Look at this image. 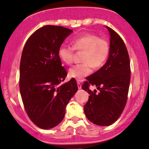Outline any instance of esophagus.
I'll list each match as a JSON object with an SVG mask.
<instances>
[{
  "label": "esophagus",
  "mask_w": 149,
  "mask_h": 149,
  "mask_svg": "<svg viewBox=\"0 0 149 149\" xmlns=\"http://www.w3.org/2000/svg\"><path fill=\"white\" fill-rule=\"evenodd\" d=\"M77 85H78V89H81V87H82V86H81V84H80V82H77Z\"/></svg>",
  "instance_id": "1"
}]
</instances>
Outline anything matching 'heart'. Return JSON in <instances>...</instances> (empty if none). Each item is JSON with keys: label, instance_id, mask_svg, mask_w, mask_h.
<instances>
[{"label": "heart", "instance_id": "1", "mask_svg": "<svg viewBox=\"0 0 149 149\" xmlns=\"http://www.w3.org/2000/svg\"><path fill=\"white\" fill-rule=\"evenodd\" d=\"M74 50L84 51L82 64H76L69 69V75L71 78L80 80L89 76L92 69H98L103 67L110 54V46L106 39L99 38L98 35L87 33L73 39L72 47L61 46L58 49L59 58L66 64L73 62Z\"/></svg>", "mask_w": 149, "mask_h": 149}]
</instances>
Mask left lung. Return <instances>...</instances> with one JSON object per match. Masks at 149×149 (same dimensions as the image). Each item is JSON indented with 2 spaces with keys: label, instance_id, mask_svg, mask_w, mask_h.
Returning <instances> with one entry per match:
<instances>
[{
  "label": "left lung",
  "instance_id": "left-lung-1",
  "mask_svg": "<svg viewBox=\"0 0 149 149\" xmlns=\"http://www.w3.org/2000/svg\"><path fill=\"white\" fill-rule=\"evenodd\" d=\"M110 36V50L106 63L96 72L87 77L82 89L88 92L84 106L85 115L98 126H107L119 119L128 99L130 80V60L121 37L106 26ZM91 85L99 90L92 91Z\"/></svg>",
  "mask_w": 149,
  "mask_h": 149
}]
</instances>
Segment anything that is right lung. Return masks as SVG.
<instances>
[{
	"label": "right lung",
	"instance_id": "1",
	"mask_svg": "<svg viewBox=\"0 0 149 149\" xmlns=\"http://www.w3.org/2000/svg\"><path fill=\"white\" fill-rule=\"evenodd\" d=\"M73 30L44 26L28 39L20 62L19 88L30 119L42 129L54 128L62 121L66 106L78 91L75 78L62 84L67 76L58 49Z\"/></svg>",
	"mask_w": 149,
	"mask_h": 149
}]
</instances>
